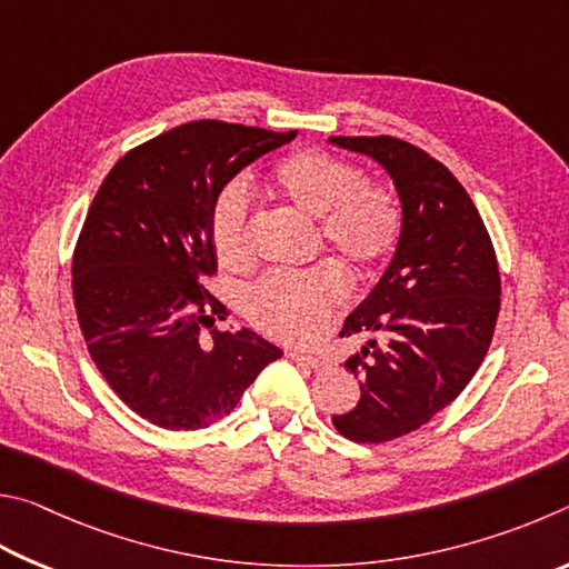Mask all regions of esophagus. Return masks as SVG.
Segmentation results:
<instances>
[{
  "label": "esophagus",
  "instance_id": "obj_1",
  "mask_svg": "<svg viewBox=\"0 0 569 569\" xmlns=\"http://www.w3.org/2000/svg\"><path fill=\"white\" fill-rule=\"evenodd\" d=\"M290 357H292L295 362L312 367V370H322V367L327 365V362L322 360V357H317V355H307V352H302V350H292V352H290Z\"/></svg>",
  "mask_w": 569,
  "mask_h": 569
}]
</instances>
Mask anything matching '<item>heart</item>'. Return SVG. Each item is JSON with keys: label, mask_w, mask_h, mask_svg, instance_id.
Returning <instances> with one entry per match:
<instances>
[{"label": "heart", "mask_w": 569, "mask_h": 569, "mask_svg": "<svg viewBox=\"0 0 569 569\" xmlns=\"http://www.w3.org/2000/svg\"><path fill=\"white\" fill-rule=\"evenodd\" d=\"M272 187L284 202L320 222L322 242L355 272H372L400 244L402 209L397 197L380 184H367L360 169L345 159L320 149L295 152L274 167ZM247 222V187L229 182L209 209V237L217 259L229 269L249 262ZM345 292V277L335 267H317L307 274L272 272L247 292V312L267 332L310 342Z\"/></svg>", "instance_id": "b5f03b06"}]
</instances>
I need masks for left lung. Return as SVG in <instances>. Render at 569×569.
<instances>
[{
  "instance_id": "8db88e82",
  "label": "left lung",
  "mask_w": 569,
  "mask_h": 569,
  "mask_svg": "<svg viewBox=\"0 0 569 569\" xmlns=\"http://www.w3.org/2000/svg\"><path fill=\"white\" fill-rule=\"evenodd\" d=\"M392 179L402 237L342 337L370 335L350 355L360 402L332 415L355 442H390L445 410L482 365L500 315V269L485 222L457 177L395 137H330Z\"/></svg>"
}]
</instances>
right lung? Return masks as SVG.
I'll use <instances>...</instances> for the list:
<instances>
[{
  "label": "right lung",
  "instance_id": "add662e5",
  "mask_svg": "<svg viewBox=\"0 0 569 569\" xmlns=\"http://www.w3.org/2000/svg\"><path fill=\"white\" fill-rule=\"evenodd\" d=\"M295 137L199 119L134 147L99 187L74 249L77 320L97 370L147 422L164 430L214 425L282 357L247 327L212 330L227 307L204 282L217 269L214 197Z\"/></svg>",
  "mask_w": 569,
  "mask_h": 569
}]
</instances>
